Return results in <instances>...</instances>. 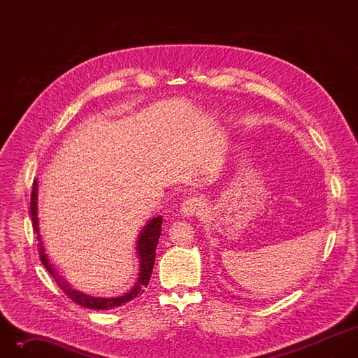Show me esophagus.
Segmentation results:
<instances>
[{"instance_id": "obj_1", "label": "esophagus", "mask_w": 358, "mask_h": 358, "mask_svg": "<svg viewBox=\"0 0 358 358\" xmlns=\"http://www.w3.org/2000/svg\"><path fill=\"white\" fill-rule=\"evenodd\" d=\"M204 208V203L201 201V199L199 197H190L182 201L181 208H180V213L184 217H192L194 215H200L203 212Z\"/></svg>"}]
</instances>
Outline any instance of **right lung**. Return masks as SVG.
Here are the masks:
<instances>
[{"label":"right lung","mask_w":358,"mask_h":358,"mask_svg":"<svg viewBox=\"0 0 358 358\" xmlns=\"http://www.w3.org/2000/svg\"><path fill=\"white\" fill-rule=\"evenodd\" d=\"M37 190H39V184H37V180H34L33 192L30 196V216H31V222H33V229L37 234V241H39V243H37V247H39V255H41V259L43 262V266L46 267V270L50 273V275L55 278L56 283H58V286L64 290V293L69 299H72L75 303L83 306V308L96 309V310H108V309H115V308L129 303L130 300H134L136 296H139L145 292V287H148L150 274H152V268H154L155 251H157V245H158V241L161 236L162 216H157V217H152L150 220H148L138 236L136 255L139 258V274H138V280L134 285V287L120 296L94 297V296L83 293L77 289H73L50 262L46 248L43 245L41 229H39V216H37V213H39V210H37Z\"/></svg>","instance_id":"add662e5"}]
</instances>
